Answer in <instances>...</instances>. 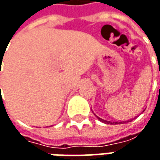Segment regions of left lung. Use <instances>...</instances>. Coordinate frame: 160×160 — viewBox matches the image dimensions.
Returning a JSON list of instances; mask_svg holds the SVG:
<instances>
[{"instance_id":"1","label":"left lung","mask_w":160,"mask_h":160,"mask_svg":"<svg viewBox=\"0 0 160 160\" xmlns=\"http://www.w3.org/2000/svg\"><path fill=\"white\" fill-rule=\"evenodd\" d=\"M96 117H97V116H96ZM97 118L100 120V121H102V123H104V124H109V125H111V124H118V122H110V121H107V120L102 119V118H99V117H97ZM129 121H131V119L128 120V121H126V122H129ZM119 123H122V122H119ZM124 123H126V121H125Z\"/></svg>"}]
</instances>
